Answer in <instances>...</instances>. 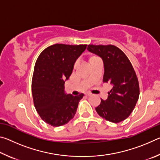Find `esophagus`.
<instances>
[{
    "mask_svg": "<svg viewBox=\"0 0 160 160\" xmlns=\"http://www.w3.org/2000/svg\"><path fill=\"white\" fill-rule=\"evenodd\" d=\"M85 95L87 97H90V96H91V94L90 93H87V94H85Z\"/></svg>",
    "mask_w": 160,
    "mask_h": 160,
    "instance_id": "1",
    "label": "esophagus"
}]
</instances>
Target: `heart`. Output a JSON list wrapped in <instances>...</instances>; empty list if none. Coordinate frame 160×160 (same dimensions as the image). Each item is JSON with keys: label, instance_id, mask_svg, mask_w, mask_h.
Listing matches in <instances>:
<instances>
[{"label": "heart", "instance_id": "1", "mask_svg": "<svg viewBox=\"0 0 160 160\" xmlns=\"http://www.w3.org/2000/svg\"><path fill=\"white\" fill-rule=\"evenodd\" d=\"M98 59H99V58L98 57V56H90V57H89V63H92V62H94V61H97V60H98ZM77 66V63H75V67Z\"/></svg>", "mask_w": 160, "mask_h": 160}]
</instances>
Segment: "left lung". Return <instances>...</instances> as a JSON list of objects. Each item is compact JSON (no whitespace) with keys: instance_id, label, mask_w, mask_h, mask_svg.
<instances>
[{"instance_id":"1","label":"left lung","mask_w":160,"mask_h":160,"mask_svg":"<svg viewBox=\"0 0 160 160\" xmlns=\"http://www.w3.org/2000/svg\"><path fill=\"white\" fill-rule=\"evenodd\" d=\"M88 50L102 58L103 82L113 86L107 99H101L95 108L97 112L110 122H121L132 113L139 98V83L133 67L126 54L114 45L90 44Z\"/></svg>"}]
</instances>
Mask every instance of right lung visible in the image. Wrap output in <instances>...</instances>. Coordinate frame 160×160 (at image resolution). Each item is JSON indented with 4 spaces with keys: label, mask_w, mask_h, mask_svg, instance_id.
<instances>
[{
    "label": "right lung",
    "mask_w": 160,
    "mask_h": 160,
    "mask_svg": "<svg viewBox=\"0 0 160 160\" xmlns=\"http://www.w3.org/2000/svg\"><path fill=\"white\" fill-rule=\"evenodd\" d=\"M86 47V44H56L45 48L37 58L32 81V97L40 117L51 126H63L76 113L83 94H65L64 84Z\"/></svg>",
    "instance_id": "obj_1"
}]
</instances>
